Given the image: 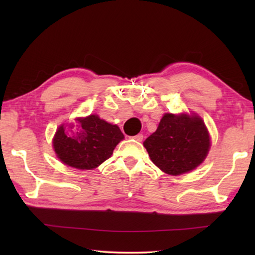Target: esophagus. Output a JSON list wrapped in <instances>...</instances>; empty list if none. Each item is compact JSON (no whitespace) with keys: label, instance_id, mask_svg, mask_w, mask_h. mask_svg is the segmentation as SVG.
<instances>
[{"label":"esophagus","instance_id":"34e87169","mask_svg":"<svg viewBox=\"0 0 255 255\" xmlns=\"http://www.w3.org/2000/svg\"><path fill=\"white\" fill-rule=\"evenodd\" d=\"M132 138H133V139H135V140H137V141H141V140H143L144 136H143V133H138V135L133 136Z\"/></svg>","mask_w":255,"mask_h":255}]
</instances>
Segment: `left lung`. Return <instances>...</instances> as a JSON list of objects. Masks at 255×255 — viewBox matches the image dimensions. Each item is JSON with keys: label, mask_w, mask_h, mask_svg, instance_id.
Masks as SVG:
<instances>
[{"label": "left lung", "mask_w": 255, "mask_h": 255, "mask_svg": "<svg viewBox=\"0 0 255 255\" xmlns=\"http://www.w3.org/2000/svg\"><path fill=\"white\" fill-rule=\"evenodd\" d=\"M144 146L152 162L164 173L180 175L195 170L205 161L210 137L199 116L165 114Z\"/></svg>", "instance_id": "8db88e82"}]
</instances>
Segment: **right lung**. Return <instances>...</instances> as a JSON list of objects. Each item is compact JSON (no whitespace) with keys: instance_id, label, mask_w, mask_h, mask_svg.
<instances>
[{"instance_id":"1","label":"right lung","mask_w":255,"mask_h":255,"mask_svg":"<svg viewBox=\"0 0 255 255\" xmlns=\"http://www.w3.org/2000/svg\"><path fill=\"white\" fill-rule=\"evenodd\" d=\"M117 125H111L97 115L76 118L63 124L53 138L57 157L68 166L93 170L109 158L116 146L124 139Z\"/></svg>"}]
</instances>
